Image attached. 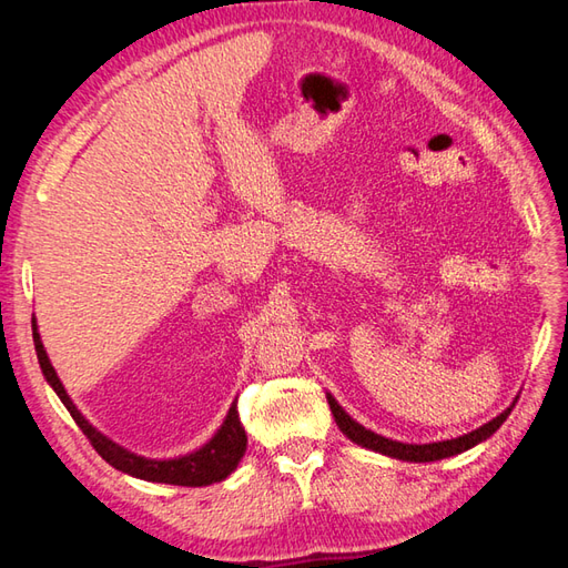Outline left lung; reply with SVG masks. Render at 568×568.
Masks as SVG:
<instances>
[{
    "label": "left lung",
    "mask_w": 568,
    "mask_h": 568,
    "mask_svg": "<svg viewBox=\"0 0 568 568\" xmlns=\"http://www.w3.org/2000/svg\"><path fill=\"white\" fill-rule=\"evenodd\" d=\"M327 403L332 407V415L334 422L339 425V429L346 434L348 439L358 446H366L371 452H378L383 456H390V458H400V462H413V464H427V462H439V458H449L456 456L462 452H468L470 446H476L480 442H486L490 434H496L500 429V425L508 415L513 413L510 405L508 409H503L498 417H493L490 422H486L484 427H478L468 434H462V437L456 439H446V442H432V444H405V442H395L388 437H381V434L366 429L364 425H358V422L346 413V409L334 400V395L327 393Z\"/></svg>",
    "instance_id": "obj_1"
}]
</instances>
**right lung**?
<instances>
[{
    "mask_svg": "<svg viewBox=\"0 0 568 568\" xmlns=\"http://www.w3.org/2000/svg\"><path fill=\"white\" fill-rule=\"evenodd\" d=\"M33 344H36V356H39V364L48 385L55 390L60 403L68 407L70 417L75 419V425L82 429L84 437L90 439L94 452H98L106 464L114 466L116 470H122V474H129L141 480H151V484L187 486V488L212 486V484H220V480H224L229 474H234L241 456L246 454V432L239 422L236 403H232V407H229L222 427L214 432V437L207 444H202L200 449L190 452L185 456L146 458L124 449V446H119L110 437H104L98 427H92L90 419L84 417L75 407V403L70 400V395L63 388V383H60L51 358L45 354L36 317H33Z\"/></svg>",
    "mask_w": 568,
    "mask_h": 568,
    "instance_id": "1",
    "label": "right lung"
}]
</instances>
